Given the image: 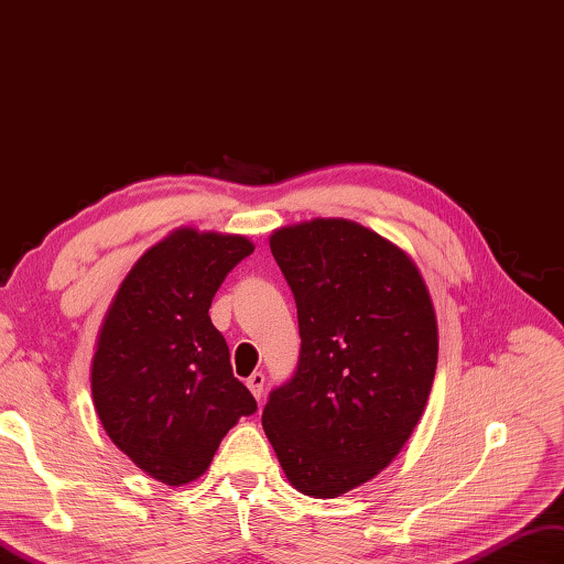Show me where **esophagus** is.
I'll use <instances>...</instances> for the list:
<instances>
[{"label": "esophagus", "mask_w": 564, "mask_h": 564, "mask_svg": "<svg viewBox=\"0 0 564 564\" xmlns=\"http://www.w3.org/2000/svg\"><path fill=\"white\" fill-rule=\"evenodd\" d=\"M248 388L252 391V395L259 400L264 393V373L262 371H252L248 377Z\"/></svg>", "instance_id": "obj_1"}]
</instances>
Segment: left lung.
<instances>
[{
	"label": "left lung",
	"mask_w": 564,
	"mask_h": 564,
	"mask_svg": "<svg viewBox=\"0 0 564 564\" xmlns=\"http://www.w3.org/2000/svg\"><path fill=\"white\" fill-rule=\"evenodd\" d=\"M269 245L302 345L262 426L300 494L336 498L388 467L420 422L438 362L436 314L412 259L355 221L281 228Z\"/></svg>",
	"instance_id": "obj_1"
}]
</instances>
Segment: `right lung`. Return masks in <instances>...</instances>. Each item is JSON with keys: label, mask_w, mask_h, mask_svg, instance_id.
I'll list each match as a JSON object with an SVG mask.
<instances>
[{"label": "right lung", "mask_w": 564, "mask_h": 564, "mask_svg": "<svg viewBox=\"0 0 564 564\" xmlns=\"http://www.w3.org/2000/svg\"><path fill=\"white\" fill-rule=\"evenodd\" d=\"M254 245L181 228L144 252L99 330L93 398L109 438L169 486L205 474L230 426L257 412L230 369L212 297Z\"/></svg>", "instance_id": "right-lung-1"}]
</instances>
